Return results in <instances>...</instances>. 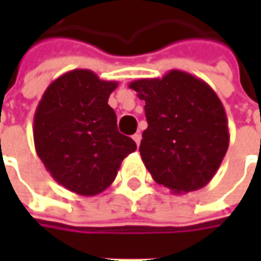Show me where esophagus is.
Wrapping results in <instances>:
<instances>
[{"mask_svg":"<svg viewBox=\"0 0 261 261\" xmlns=\"http://www.w3.org/2000/svg\"><path fill=\"white\" fill-rule=\"evenodd\" d=\"M132 138H134V141H135L136 145L139 146V144H141V139H142V135H141V134L138 132V134H135V135L132 136Z\"/></svg>","mask_w":261,"mask_h":261,"instance_id":"1","label":"esophagus"}]
</instances>
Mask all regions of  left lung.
<instances>
[{
	"label": "left lung",
	"instance_id": "1",
	"mask_svg": "<svg viewBox=\"0 0 261 261\" xmlns=\"http://www.w3.org/2000/svg\"><path fill=\"white\" fill-rule=\"evenodd\" d=\"M145 101L148 127L139 152L158 185L175 195L205 187L229 145L222 101L203 80L171 69L163 78L129 84Z\"/></svg>",
	"mask_w": 261,
	"mask_h": 261
}]
</instances>
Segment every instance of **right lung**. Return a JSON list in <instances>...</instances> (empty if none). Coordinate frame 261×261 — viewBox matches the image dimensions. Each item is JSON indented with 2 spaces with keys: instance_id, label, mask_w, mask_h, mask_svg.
Masks as SVG:
<instances>
[{
  "instance_id": "add662e5",
  "label": "right lung",
  "mask_w": 261,
  "mask_h": 261,
  "mask_svg": "<svg viewBox=\"0 0 261 261\" xmlns=\"http://www.w3.org/2000/svg\"><path fill=\"white\" fill-rule=\"evenodd\" d=\"M116 87L90 69H72L49 84L36 109V152L56 183L76 195L106 190L136 149L107 105Z\"/></svg>"
}]
</instances>
